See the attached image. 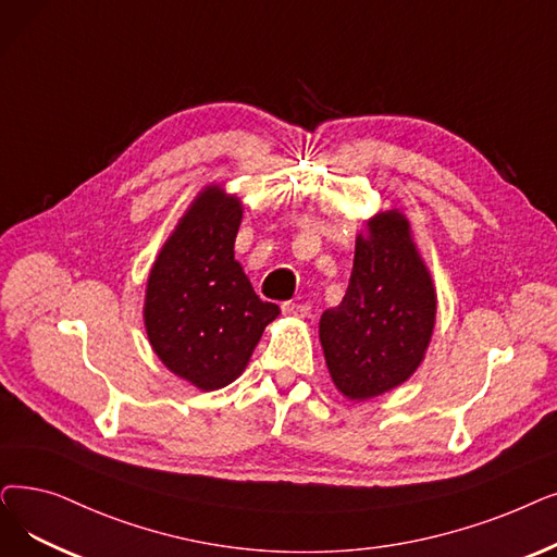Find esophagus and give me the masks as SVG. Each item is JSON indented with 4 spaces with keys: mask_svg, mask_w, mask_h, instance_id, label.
Wrapping results in <instances>:
<instances>
[{
    "mask_svg": "<svg viewBox=\"0 0 557 557\" xmlns=\"http://www.w3.org/2000/svg\"><path fill=\"white\" fill-rule=\"evenodd\" d=\"M282 311L286 313V317H296V319H305V317H309V311H311V307L309 305H305V302H282Z\"/></svg>",
    "mask_w": 557,
    "mask_h": 557,
    "instance_id": "1",
    "label": "esophagus"
}]
</instances>
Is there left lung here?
<instances>
[{"label":"left lung","mask_w":557,"mask_h":557,"mask_svg":"<svg viewBox=\"0 0 557 557\" xmlns=\"http://www.w3.org/2000/svg\"><path fill=\"white\" fill-rule=\"evenodd\" d=\"M437 296L396 209L357 236L348 292L321 317V344L336 389L367 400L412 375L430 344Z\"/></svg>","instance_id":"left-lung-1"}]
</instances>
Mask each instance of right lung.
Wrapping results in <instances>:
<instances>
[{
	"instance_id": "right-lung-1",
	"label": "right lung",
	"mask_w": 557,
	"mask_h": 557,
	"mask_svg": "<svg viewBox=\"0 0 557 557\" xmlns=\"http://www.w3.org/2000/svg\"><path fill=\"white\" fill-rule=\"evenodd\" d=\"M240 202L205 188L165 240L148 280L145 330L175 375L213 392L246 369L280 307L263 302L234 259Z\"/></svg>"
}]
</instances>
